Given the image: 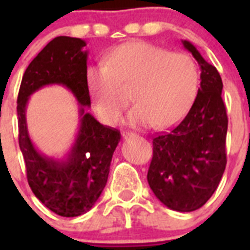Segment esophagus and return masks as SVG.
Returning a JSON list of instances; mask_svg holds the SVG:
<instances>
[{"mask_svg":"<svg viewBox=\"0 0 250 250\" xmlns=\"http://www.w3.org/2000/svg\"><path fill=\"white\" fill-rule=\"evenodd\" d=\"M132 136H135V134H134V132H129V131H124L123 132V138L124 139H129V138H132Z\"/></svg>","mask_w":250,"mask_h":250,"instance_id":"1","label":"esophagus"}]
</instances>
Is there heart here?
I'll return each mask as SVG.
<instances>
[{"mask_svg":"<svg viewBox=\"0 0 250 250\" xmlns=\"http://www.w3.org/2000/svg\"><path fill=\"white\" fill-rule=\"evenodd\" d=\"M86 86L95 110L105 123L118 124L130 103L136 106L129 124L161 129L184 118L199 89V70L185 54H173L149 42H127L114 48L104 63L86 70Z\"/></svg>","mask_w":250,"mask_h":250,"instance_id":"1","label":"heart"}]
</instances>
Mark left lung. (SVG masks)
<instances>
[{"mask_svg":"<svg viewBox=\"0 0 250 250\" xmlns=\"http://www.w3.org/2000/svg\"><path fill=\"white\" fill-rule=\"evenodd\" d=\"M200 67V89L184 119L152 140L147 183L165 207L194 211L210 199L227 165L228 118L222 99L219 72L195 46L182 40Z\"/></svg>","mask_w":250,"mask_h":250,"instance_id":"8db88e82","label":"left lung"}]
</instances>
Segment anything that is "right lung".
I'll list each match as a JSON object with an SVG mask.
<instances>
[{"label":"right lung","instance_id":"add662e5","mask_svg":"<svg viewBox=\"0 0 250 250\" xmlns=\"http://www.w3.org/2000/svg\"><path fill=\"white\" fill-rule=\"evenodd\" d=\"M85 40L57 36L40 51L26 68L17 98L19 144L27 180L35 196L61 216L87 213L104 191L120 131L104 126L87 111L91 101L86 86L89 51ZM66 87L78 101L79 129L62 158L42 154L32 143L25 109L30 95L45 85Z\"/></svg>","mask_w":250,"mask_h":250}]
</instances>
